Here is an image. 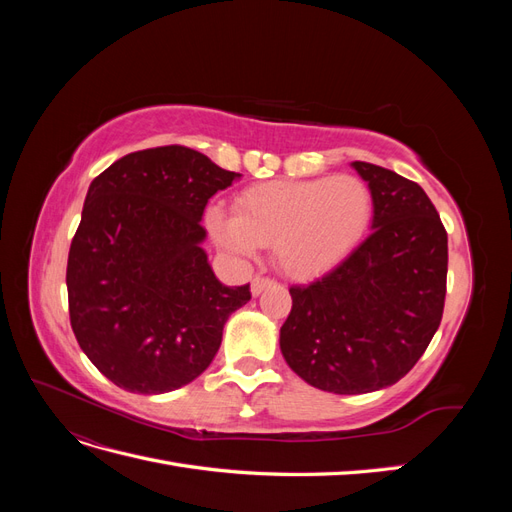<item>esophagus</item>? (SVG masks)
<instances>
[{"label": "esophagus", "mask_w": 512, "mask_h": 512, "mask_svg": "<svg viewBox=\"0 0 512 512\" xmlns=\"http://www.w3.org/2000/svg\"><path fill=\"white\" fill-rule=\"evenodd\" d=\"M252 294L254 297H258V294L262 292V290H267V288H271V286H275V282L273 280H269V277H262V275H256L254 280H252Z\"/></svg>", "instance_id": "obj_1"}]
</instances>
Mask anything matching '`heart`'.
Wrapping results in <instances>:
<instances>
[{
	"label": "heart",
	"instance_id": "b5f03b06",
	"mask_svg": "<svg viewBox=\"0 0 512 512\" xmlns=\"http://www.w3.org/2000/svg\"><path fill=\"white\" fill-rule=\"evenodd\" d=\"M235 211H207L215 243L241 258L273 245L277 267L307 280L335 267L363 239L374 200L365 181L339 175L254 185L237 196Z\"/></svg>",
	"mask_w": 512,
	"mask_h": 512
}]
</instances>
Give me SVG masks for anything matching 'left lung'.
I'll list each match as a JSON object with an SVG mask.
<instances>
[{
	"mask_svg": "<svg viewBox=\"0 0 512 512\" xmlns=\"http://www.w3.org/2000/svg\"><path fill=\"white\" fill-rule=\"evenodd\" d=\"M374 200L371 235L320 280L292 286L280 348L307 384L337 395L386 389L436 335L446 297L448 239L421 185L352 162Z\"/></svg>",
	"mask_w": 512,
	"mask_h": 512,
	"instance_id": "1",
	"label": "left lung"
}]
</instances>
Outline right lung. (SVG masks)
<instances>
[{"instance_id": "1", "label": "right lung", "mask_w": 512, "mask_h": 512, "mask_svg": "<svg viewBox=\"0 0 512 512\" xmlns=\"http://www.w3.org/2000/svg\"><path fill=\"white\" fill-rule=\"evenodd\" d=\"M239 173L181 145L134 151L89 185L68 254L70 324L119 389L160 395L211 365L250 284L215 277L200 226Z\"/></svg>"}]
</instances>
